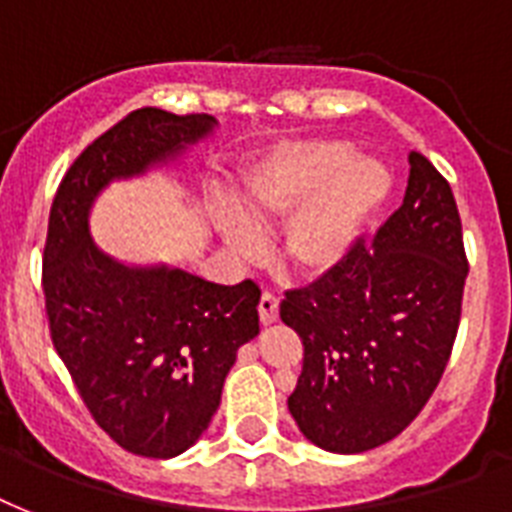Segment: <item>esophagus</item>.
Masks as SVG:
<instances>
[{"label":"esophagus","instance_id":"1","mask_svg":"<svg viewBox=\"0 0 512 512\" xmlns=\"http://www.w3.org/2000/svg\"><path fill=\"white\" fill-rule=\"evenodd\" d=\"M257 311H260V321L263 324H273V321L279 319V297L271 295V292H263Z\"/></svg>","mask_w":512,"mask_h":512}]
</instances>
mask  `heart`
I'll use <instances>...</instances> for the list:
<instances>
[{
  "label": "heart",
  "instance_id": "b5f03b06",
  "mask_svg": "<svg viewBox=\"0 0 512 512\" xmlns=\"http://www.w3.org/2000/svg\"><path fill=\"white\" fill-rule=\"evenodd\" d=\"M393 188L388 167L353 154L342 140H292L244 175L241 217H220L225 244L241 257L260 247L257 231L284 225L281 260L300 276H324L356 247Z\"/></svg>",
  "mask_w": 512,
  "mask_h": 512
}]
</instances>
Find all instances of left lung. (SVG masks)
Returning <instances> with one entry per match:
<instances>
[{"mask_svg": "<svg viewBox=\"0 0 512 512\" xmlns=\"http://www.w3.org/2000/svg\"><path fill=\"white\" fill-rule=\"evenodd\" d=\"M468 257L457 201L422 154H409L404 204L372 244L289 289L281 321L303 340L289 414L311 444L361 454L422 412L452 356Z\"/></svg>", "mask_w": 512, "mask_h": 512, "instance_id": "8db88e82", "label": "left lung"}]
</instances>
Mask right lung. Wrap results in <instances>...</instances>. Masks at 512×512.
<instances>
[{
	"instance_id": "right-lung-1",
	"label": "right lung",
	"mask_w": 512,
	"mask_h": 512,
	"mask_svg": "<svg viewBox=\"0 0 512 512\" xmlns=\"http://www.w3.org/2000/svg\"><path fill=\"white\" fill-rule=\"evenodd\" d=\"M215 116L138 108L76 156L52 199L42 257L52 345L116 444L170 460L207 430L236 350L260 332V287L212 284L167 265H124L95 247L90 209L111 180L167 164Z\"/></svg>"
}]
</instances>
